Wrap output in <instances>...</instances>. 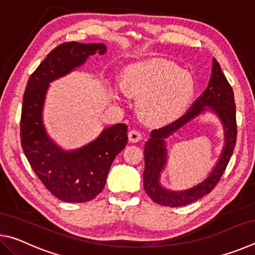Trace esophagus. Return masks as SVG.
I'll list each match as a JSON object with an SVG mask.
<instances>
[{
  "mask_svg": "<svg viewBox=\"0 0 255 255\" xmlns=\"http://www.w3.org/2000/svg\"><path fill=\"white\" fill-rule=\"evenodd\" d=\"M128 138H129V141H130V143H137V141L143 139V136H141V133L139 131L130 130L128 132Z\"/></svg>",
  "mask_w": 255,
  "mask_h": 255,
  "instance_id": "1",
  "label": "esophagus"
}]
</instances>
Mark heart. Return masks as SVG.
Wrapping results in <instances>:
<instances>
[{
    "label": "heart",
    "instance_id": "1",
    "mask_svg": "<svg viewBox=\"0 0 255 255\" xmlns=\"http://www.w3.org/2000/svg\"><path fill=\"white\" fill-rule=\"evenodd\" d=\"M123 86L129 94L140 97L141 115L154 124H164L178 117L195 90L189 72L164 59L132 64L125 73Z\"/></svg>",
    "mask_w": 255,
    "mask_h": 255
}]
</instances>
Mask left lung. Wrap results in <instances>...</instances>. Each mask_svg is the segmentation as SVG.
Masks as SVG:
<instances>
[{
  "instance_id": "1",
  "label": "left lung",
  "mask_w": 255,
  "mask_h": 255,
  "mask_svg": "<svg viewBox=\"0 0 255 255\" xmlns=\"http://www.w3.org/2000/svg\"><path fill=\"white\" fill-rule=\"evenodd\" d=\"M208 109L213 110L221 118L226 128V145L218 164L209 178L193 188L182 192H171L163 188L159 184V175L166 163L165 139L202 111ZM235 109L232 86L221 70L219 63L214 58L210 81L204 93L192 103L182 117L161 128L154 129L150 132V138L146 141L144 149V189L150 199L162 206L180 207L191 204L208 195L219 182L234 152L237 137Z\"/></svg>"
}]
</instances>
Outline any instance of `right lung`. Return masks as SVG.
<instances>
[{
  "instance_id": "add662e5",
  "label": "right lung",
  "mask_w": 255,
  "mask_h": 255,
  "mask_svg": "<svg viewBox=\"0 0 255 255\" xmlns=\"http://www.w3.org/2000/svg\"><path fill=\"white\" fill-rule=\"evenodd\" d=\"M106 51L103 44L64 42L47 55L25 86L20 122L21 145L34 173L59 200L94 199L105 188L115 157L127 145L128 127L117 124L105 129L90 144L65 152L47 136L42 124V107L50 82L82 65L89 56Z\"/></svg>"
}]
</instances>
